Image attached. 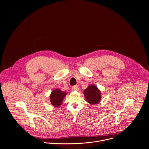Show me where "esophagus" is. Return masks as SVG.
<instances>
[{"instance_id":"34e87169","label":"esophagus","mask_w":149,"mask_h":149,"mask_svg":"<svg viewBox=\"0 0 149 149\" xmlns=\"http://www.w3.org/2000/svg\"><path fill=\"white\" fill-rule=\"evenodd\" d=\"M78 87H79L78 85H74V86H73L72 87V90H77L78 89Z\"/></svg>"}]
</instances>
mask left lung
Listing matches in <instances>:
<instances>
[{"label":"left lung","instance_id":"1","mask_svg":"<svg viewBox=\"0 0 149 149\" xmlns=\"http://www.w3.org/2000/svg\"><path fill=\"white\" fill-rule=\"evenodd\" d=\"M85 99L91 104L99 103L101 99V94L98 88L94 85H89L84 92Z\"/></svg>","mask_w":149,"mask_h":149}]
</instances>
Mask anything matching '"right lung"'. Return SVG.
<instances>
[{
  "mask_svg": "<svg viewBox=\"0 0 149 149\" xmlns=\"http://www.w3.org/2000/svg\"><path fill=\"white\" fill-rule=\"evenodd\" d=\"M66 95V92H62L58 89L53 91L50 96V100L52 105L57 107L60 106L61 104L63 99Z\"/></svg>",
  "mask_w": 149,
  "mask_h": 149,
  "instance_id": "right-lung-1",
  "label": "right lung"
}]
</instances>
